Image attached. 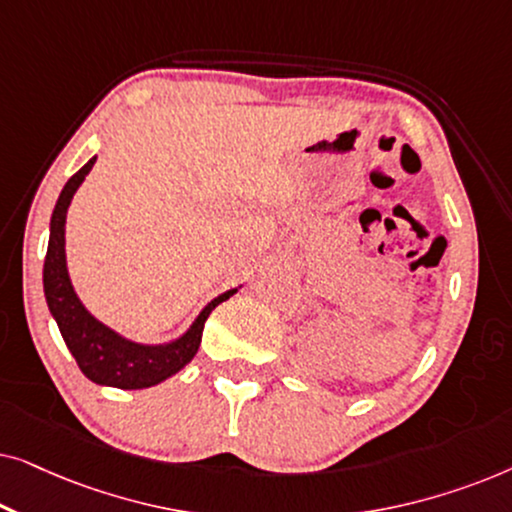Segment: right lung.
<instances>
[{
	"label": "right lung",
	"mask_w": 512,
	"mask_h": 512,
	"mask_svg": "<svg viewBox=\"0 0 512 512\" xmlns=\"http://www.w3.org/2000/svg\"><path fill=\"white\" fill-rule=\"evenodd\" d=\"M93 165L95 158H90L67 181L58 198V205L53 209L51 237H48V251L44 261L46 303L55 321H58L65 345L88 380L116 389H146L179 373L193 359L200 347L202 328H205L207 317L216 305L233 296L235 289L214 298L200 312V317L193 321V326L179 340L167 342V345H137V342L125 340L111 331V328L100 324L93 314H88L81 300L76 298L67 275L65 219L76 188L81 186L86 174L93 170Z\"/></svg>",
	"instance_id": "right-lung-1"
}]
</instances>
